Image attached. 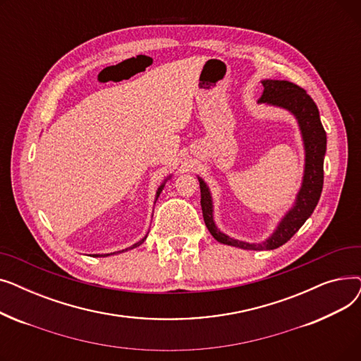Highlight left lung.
Masks as SVG:
<instances>
[{
	"instance_id": "left-lung-1",
	"label": "left lung",
	"mask_w": 361,
	"mask_h": 361,
	"mask_svg": "<svg viewBox=\"0 0 361 361\" xmlns=\"http://www.w3.org/2000/svg\"><path fill=\"white\" fill-rule=\"evenodd\" d=\"M263 93L259 102H267L291 111L298 120V126L306 147V168L302 185L298 192L293 209L283 216L276 231L267 241L260 244H249L234 240L222 234L214 222L212 216V199L209 188L202 178L200 184V204L203 219L207 230L222 244L234 245L245 250H274L286 244L313 214L320 199L322 187H324V158L326 152V133L320 123L319 109L306 90L287 80H263Z\"/></svg>"
}]
</instances>
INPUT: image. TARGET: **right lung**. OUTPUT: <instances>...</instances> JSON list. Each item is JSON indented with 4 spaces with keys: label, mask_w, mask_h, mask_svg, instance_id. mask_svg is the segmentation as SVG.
<instances>
[{
    "label": "right lung",
    "mask_w": 361,
    "mask_h": 361,
    "mask_svg": "<svg viewBox=\"0 0 361 361\" xmlns=\"http://www.w3.org/2000/svg\"><path fill=\"white\" fill-rule=\"evenodd\" d=\"M162 188H164V184H162V185H161V187L158 188V192H157V199H158V196L161 195V192H162ZM146 237H147V235H146ZM146 237H145V238H142V240H140L139 243H136V244H133V245H131V247H128V249H135V247H137V245H140V244H142V243H143V241L146 240ZM126 250H127V249H126ZM112 255H114V253H112ZM97 256H99V255H97ZM104 256H108V255H104Z\"/></svg>",
    "instance_id": "obj_1"
}]
</instances>
